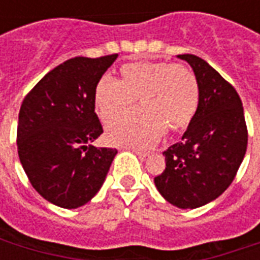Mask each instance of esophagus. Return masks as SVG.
I'll return each instance as SVG.
<instances>
[{"label":"esophagus","instance_id":"34e87169","mask_svg":"<svg viewBox=\"0 0 260 260\" xmlns=\"http://www.w3.org/2000/svg\"><path fill=\"white\" fill-rule=\"evenodd\" d=\"M132 152L135 153L136 156H139V158H146L149 156V153L143 152V150H139V149H132Z\"/></svg>","mask_w":260,"mask_h":260}]
</instances>
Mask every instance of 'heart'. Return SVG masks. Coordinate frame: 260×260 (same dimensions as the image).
<instances>
[{
    "label": "heart",
    "instance_id": "b5f03b06",
    "mask_svg": "<svg viewBox=\"0 0 260 260\" xmlns=\"http://www.w3.org/2000/svg\"><path fill=\"white\" fill-rule=\"evenodd\" d=\"M121 79L103 76L94 89V108L103 122L129 112L140 100L142 110L107 126L113 145L149 147L166 131L180 132L189 126L198 111L199 85L182 65L171 62H131L121 67Z\"/></svg>",
    "mask_w": 260,
    "mask_h": 260
}]
</instances>
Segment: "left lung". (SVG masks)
<instances>
[{
    "label": "left lung",
    "mask_w": 260,
    "mask_h": 260,
    "mask_svg": "<svg viewBox=\"0 0 260 260\" xmlns=\"http://www.w3.org/2000/svg\"><path fill=\"white\" fill-rule=\"evenodd\" d=\"M191 65L199 85L198 111L178 143L163 153L166 170L154 177L157 191L180 209H196L221 195L235 178L248 143L244 107L233 85L205 59Z\"/></svg>",
    "instance_id": "8db88e82"
}]
</instances>
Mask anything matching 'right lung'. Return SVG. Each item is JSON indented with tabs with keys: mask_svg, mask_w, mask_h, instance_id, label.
Listing matches in <instances>:
<instances>
[{
	"mask_svg": "<svg viewBox=\"0 0 260 260\" xmlns=\"http://www.w3.org/2000/svg\"><path fill=\"white\" fill-rule=\"evenodd\" d=\"M117 57L65 61L39 80L20 106V163L33 188L55 206L76 209L90 201L117 154L91 145L103 134L94 89Z\"/></svg>",
	"mask_w": 260,
	"mask_h": 260,
	"instance_id": "right-lung-1",
	"label": "right lung"
}]
</instances>
